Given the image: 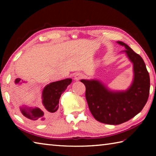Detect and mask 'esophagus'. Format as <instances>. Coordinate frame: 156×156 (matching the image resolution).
<instances>
[{"instance_id": "obj_1", "label": "esophagus", "mask_w": 156, "mask_h": 156, "mask_svg": "<svg viewBox=\"0 0 156 156\" xmlns=\"http://www.w3.org/2000/svg\"><path fill=\"white\" fill-rule=\"evenodd\" d=\"M84 77V75L83 73H76L75 76H74V79L76 80H80V79H82Z\"/></svg>"}]
</instances>
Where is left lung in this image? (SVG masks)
Listing matches in <instances>:
<instances>
[{"label": "left lung", "instance_id": "1", "mask_svg": "<svg viewBox=\"0 0 156 156\" xmlns=\"http://www.w3.org/2000/svg\"><path fill=\"white\" fill-rule=\"evenodd\" d=\"M117 43L125 47L124 52L133 64L130 87L125 91H112L98 80H80L85 85L91 114L96 120L108 125H120L133 118L143 109L149 95L150 78L143 59L125 43Z\"/></svg>", "mask_w": 156, "mask_h": 156}]
</instances>
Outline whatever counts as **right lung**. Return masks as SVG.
Segmentation results:
<instances>
[{
	"label": "right lung",
	"instance_id": "right-lung-1",
	"mask_svg": "<svg viewBox=\"0 0 156 156\" xmlns=\"http://www.w3.org/2000/svg\"><path fill=\"white\" fill-rule=\"evenodd\" d=\"M20 78H16L15 83H20ZM72 78H67L65 80L54 82L45 86L43 90V104L46 109L47 115L51 117L58 109L59 100L61 94L64 92L67 86L72 83ZM20 112L22 115L33 122H40L44 120V112L39 108H29L26 106L20 107Z\"/></svg>",
	"mask_w": 156,
	"mask_h": 156
}]
</instances>
